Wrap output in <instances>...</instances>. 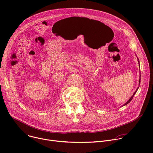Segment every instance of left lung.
I'll use <instances>...</instances> for the list:
<instances>
[{
  "label": "left lung",
  "mask_w": 153,
  "mask_h": 153,
  "mask_svg": "<svg viewBox=\"0 0 153 153\" xmlns=\"http://www.w3.org/2000/svg\"><path fill=\"white\" fill-rule=\"evenodd\" d=\"M137 59H138V63H139V66H140V61H139V59H138V58H137ZM140 82H141V72H140V80H139V83H140ZM138 88H139V87H138V88H137V90H136V91H135V92H134V94H133V95H132V97H131V98H130V99H129V100H128V101H127V102H126V103H125V104H123V105H122V107H123V106H125V105H127V104H129V102H131V101H132V98H133V97H134V95H135V94H136V92H137V91H138Z\"/></svg>",
  "instance_id": "8db88e82"
}]
</instances>
